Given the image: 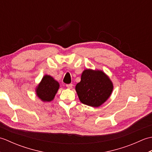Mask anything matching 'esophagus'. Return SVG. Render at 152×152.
<instances>
[{
	"instance_id": "obj_1",
	"label": "esophagus",
	"mask_w": 152,
	"mask_h": 152,
	"mask_svg": "<svg viewBox=\"0 0 152 152\" xmlns=\"http://www.w3.org/2000/svg\"><path fill=\"white\" fill-rule=\"evenodd\" d=\"M66 88H69V89H72V86H73V85H72V84H71V83H70V84H66Z\"/></svg>"
}]
</instances>
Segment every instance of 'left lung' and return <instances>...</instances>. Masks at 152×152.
I'll return each mask as SVG.
<instances>
[{
  "label": "left lung",
  "instance_id": "8db88e82",
  "mask_svg": "<svg viewBox=\"0 0 152 152\" xmlns=\"http://www.w3.org/2000/svg\"><path fill=\"white\" fill-rule=\"evenodd\" d=\"M113 87L110 79L102 70L86 69L81 81L76 86V91L83 104L99 107L111 95Z\"/></svg>",
  "mask_w": 152,
  "mask_h": 152
}]
</instances>
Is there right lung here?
<instances>
[{"label":"right lung","instance_id":"obj_1","mask_svg":"<svg viewBox=\"0 0 152 152\" xmlns=\"http://www.w3.org/2000/svg\"><path fill=\"white\" fill-rule=\"evenodd\" d=\"M59 88V83L53 77L45 75L36 88L38 98L43 102H50L54 99Z\"/></svg>","mask_w":152,"mask_h":152}]
</instances>
